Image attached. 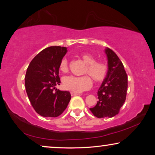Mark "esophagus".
Instances as JSON below:
<instances>
[{
  "instance_id": "esophagus-1",
  "label": "esophagus",
  "mask_w": 155,
  "mask_h": 155,
  "mask_svg": "<svg viewBox=\"0 0 155 155\" xmlns=\"http://www.w3.org/2000/svg\"><path fill=\"white\" fill-rule=\"evenodd\" d=\"M71 94L72 95V96H75V95H79L80 94H78V93H76V92H71Z\"/></svg>"
}]
</instances>
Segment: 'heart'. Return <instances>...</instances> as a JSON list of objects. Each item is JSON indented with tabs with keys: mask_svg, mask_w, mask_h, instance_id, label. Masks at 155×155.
<instances>
[{
	"mask_svg": "<svg viewBox=\"0 0 155 155\" xmlns=\"http://www.w3.org/2000/svg\"><path fill=\"white\" fill-rule=\"evenodd\" d=\"M80 58L86 64L84 73L85 75L80 77L68 76L63 79V84L65 89L73 92H81L88 90L92 85V80L95 82H101L107 77L108 73V67L106 63L102 61H96V59L92 54L84 53L80 55ZM59 68L63 73L68 71V62L67 59L63 58L61 61Z\"/></svg>",
	"mask_w": 155,
	"mask_h": 155,
	"instance_id": "1",
	"label": "heart"
}]
</instances>
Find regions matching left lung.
<instances>
[{"label": "left lung", "mask_w": 155, "mask_h": 155, "mask_svg": "<svg viewBox=\"0 0 155 155\" xmlns=\"http://www.w3.org/2000/svg\"><path fill=\"white\" fill-rule=\"evenodd\" d=\"M108 60V73L99 87V100L95 107L90 108L96 117L111 118L118 114L126 98L128 76L117 55L111 49H105Z\"/></svg>", "instance_id": "8db88e82"}]
</instances>
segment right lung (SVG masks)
Returning <instances> with one entry per match:
<instances>
[{
  "instance_id": "add662e5",
  "label": "right lung",
  "mask_w": 155,
  "mask_h": 155,
  "mask_svg": "<svg viewBox=\"0 0 155 155\" xmlns=\"http://www.w3.org/2000/svg\"><path fill=\"white\" fill-rule=\"evenodd\" d=\"M67 48L50 46L32 59L25 78V88L34 109L44 117H57L66 109L71 95L68 91L54 90L61 83L59 65Z\"/></svg>"
}]
</instances>
